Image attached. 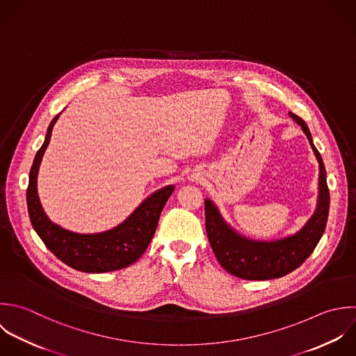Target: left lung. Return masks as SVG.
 <instances>
[{
	"mask_svg": "<svg viewBox=\"0 0 356 356\" xmlns=\"http://www.w3.org/2000/svg\"><path fill=\"white\" fill-rule=\"evenodd\" d=\"M290 116L307 134L321 168L318 209L307 226L296 236L284 240L252 241L236 234L223 222L218 208L209 200L205 201V227L213 254L223 269L244 280H270L291 273L314 252L327 225L330 193L323 159L314 145L307 123L293 112H290Z\"/></svg>",
	"mask_w": 356,
	"mask_h": 356,
	"instance_id": "8db88e82",
	"label": "left lung"
}]
</instances>
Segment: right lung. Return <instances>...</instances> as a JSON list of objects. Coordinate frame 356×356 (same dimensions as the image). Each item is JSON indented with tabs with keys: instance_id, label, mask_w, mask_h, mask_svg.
<instances>
[{
	"instance_id": "add662e5",
	"label": "right lung",
	"mask_w": 356,
	"mask_h": 356,
	"mask_svg": "<svg viewBox=\"0 0 356 356\" xmlns=\"http://www.w3.org/2000/svg\"><path fill=\"white\" fill-rule=\"evenodd\" d=\"M56 115L47 130L44 144L33 161L26 193L33 229L45 247L67 266L86 273H104L134 264L149 245L161 212L175 187L166 186L148 197L122 225L99 234H77L54 225L44 213L37 195V172L49 143Z\"/></svg>"
}]
</instances>
